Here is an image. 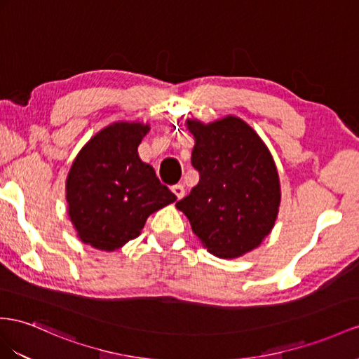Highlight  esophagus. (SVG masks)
<instances>
[{"mask_svg": "<svg viewBox=\"0 0 359 359\" xmlns=\"http://www.w3.org/2000/svg\"><path fill=\"white\" fill-rule=\"evenodd\" d=\"M171 191L172 194L177 197V200H180L183 196H185V188H183V185H174L171 187Z\"/></svg>", "mask_w": 359, "mask_h": 359, "instance_id": "34e87169", "label": "esophagus"}]
</instances>
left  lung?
<instances>
[{
  "label": "left lung",
  "mask_w": 359,
  "mask_h": 359,
  "mask_svg": "<svg viewBox=\"0 0 359 359\" xmlns=\"http://www.w3.org/2000/svg\"><path fill=\"white\" fill-rule=\"evenodd\" d=\"M194 136L191 163L200 180L176 203L192 232L217 258L233 259L255 250L274 227L280 180L261 136L235 115L185 123Z\"/></svg>",
  "instance_id": "1"
}]
</instances>
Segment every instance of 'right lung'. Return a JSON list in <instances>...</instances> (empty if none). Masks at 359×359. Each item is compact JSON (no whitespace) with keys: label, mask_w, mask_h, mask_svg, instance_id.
Masks as SVG:
<instances>
[{"label":"right lung","mask_w":359,"mask_h":359,"mask_svg":"<svg viewBox=\"0 0 359 359\" xmlns=\"http://www.w3.org/2000/svg\"><path fill=\"white\" fill-rule=\"evenodd\" d=\"M149 123L116 121L101 128L79 151L67 177L68 215L79 240L114 252L141 235L156 210L176 201L137 145Z\"/></svg>","instance_id":"right-lung-1"}]
</instances>
